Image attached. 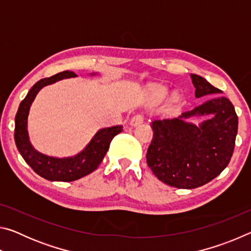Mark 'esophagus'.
<instances>
[{
	"mask_svg": "<svg viewBox=\"0 0 251 251\" xmlns=\"http://www.w3.org/2000/svg\"><path fill=\"white\" fill-rule=\"evenodd\" d=\"M143 122H144V116L142 115V114H136V115L131 117L130 124L133 126H137L139 124H142Z\"/></svg>",
	"mask_w": 251,
	"mask_h": 251,
	"instance_id": "1",
	"label": "esophagus"
}]
</instances>
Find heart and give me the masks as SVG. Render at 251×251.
<instances>
[{"instance_id": "b5f03b06", "label": "heart", "mask_w": 251, "mask_h": 251, "mask_svg": "<svg viewBox=\"0 0 251 251\" xmlns=\"http://www.w3.org/2000/svg\"><path fill=\"white\" fill-rule=\"evenodd\" d=\"M167 94V90L164 87H156L154 91H152V96L156 97V99H164Z\"/></svg>"}]
</instances>
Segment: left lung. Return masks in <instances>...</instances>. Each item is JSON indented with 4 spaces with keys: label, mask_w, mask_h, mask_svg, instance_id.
<instances>
[{
    "label": "left lung",
    "mask_w": 251,
    "mask_h": 251,
    "mask_svg": "<svg viewBox=\"0 0 251 251\" xmlns=\"http://www.w3.org/2000/svg\"><path fill=\"white\" fill-rule=\"evenodd\" d=\"M197 99L222 91L201 76L192 74ZM214 115L201 126L186 123V118ZM152 139L147 150V165L165 184L193 189L207 184L227 167L235 148L238 116L231 101L215 96L178 118L151 123Z\"/></svg>",
    "instance_id": "obj_1"
}]
</instances>
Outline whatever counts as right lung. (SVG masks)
Wrapping results in <instances>:
<instances>
[{"mask_svg":"<svg viewBox=\"0 0 251 251\" xmlns=\"http://www.w3.org/2000/svg\"><path fill=\"white\" fill-rule=\"evenodd\" d=\"M74 72L64 71L50 77L42 78L33 85L25 99L21 101L15 115L14 139L16 147L24 160L34 172L41 177L52 181H74L87 176L100 166L109 148V144L117 134L123 130V126H114L99 130L90 144L74 157L55 158L41 154L31 145L27 134V116L32 101L42 87L53 84L63 78L75 77Z\"/></svg>","mask_w":251,"mask_h":251,"instance_id":"right-lung-1","label":"right lung"}]
</instances>
